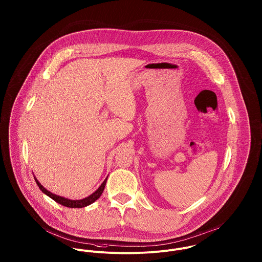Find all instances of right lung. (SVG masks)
Here are the masks:
<instances>
[{
  "label": "right lung",
  "mask_w": 262,
  "mask_h": 262,
  "mask_svg": "<svg viewBox=\"0 0 262 262\" xmlns=\"http://www.w3.org/2000/svg\"><path fill=\"white\" fill-rule=\"evenodd\" d=\"M108 178V177H107ZM107 178L103 181V183L101 184V186L93 192L91 193L90 195H88L86 198L82 199V200H70V199H67L64 196H61V195H57V194H54L53 192L48 191L38 181L37 179L35 177V183L36 185L38 186V188L40 189V191L46 193L47 195H49L51 199H53V201H55L56 203H58L59 205L61 206H64V207H68V208H74V209H80V208H84V207H88L89 205L93 204L96 200H98L100 198V195L102 194V192L104 191L105 185H106V181H107Z\"/></svg>",
  "instance_id": "1"
}]
</instances>
